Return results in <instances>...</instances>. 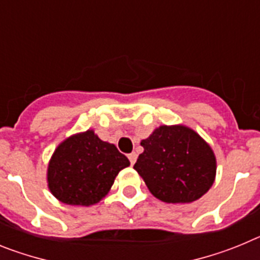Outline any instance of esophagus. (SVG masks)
<instances>
[{"instance_id":"1","label":"esophagus","mask_w":260,"mask_h":260,"mask_svg":"<svg viewBox=\"0 0 260 260\" xmlns=\"http://www.w3.org/2000/svg\"><path fill=\"white\" fill-rule=\"evenodd\" d=\"M128 160H130V164L132 165H134L135 164V161H137V157H138V155L135 152H132V153H128Z\"/></svg>"}]
</instances>
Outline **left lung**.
I'll return each instance as SVG.
<instances>
[{
    "mask_svg": "<svg viewBox=\"0 0 260 260\" xmlns=\"http://www.w3.org/2000/svg\"><path fill=\"white\" fill-rule=\"evenodd\" d=\"M134 169L153 197L165 203H191L210 190L216 157L210 144L183 125L157 127L141 142Z\"/></svg>",
    "mask_w": 260,
    "mask_h": 260,
    "instance_id": "8db88e82",
    "label": "left lung"
}]
</instances>
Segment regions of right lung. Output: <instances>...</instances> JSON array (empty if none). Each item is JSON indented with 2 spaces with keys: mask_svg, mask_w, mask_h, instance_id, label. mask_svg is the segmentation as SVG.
<instances>
[{
  "mask_svg": "<svg viewBox=\"0 0 260 260\" xmlns=\"http://www.w3.org/2000/svg\"><path fill=\"white\" fill-rule=\"evenodd\" d=\"M128 165L114 144L87 130L57 147L48 165V187L62 203L88 207L104 198L119 171Z\"/></svg>",
  "mask_w": 260,
  "mask_h": 260,
  "instance_id": "1",
  "label": "right lung"
}]
</instances>
